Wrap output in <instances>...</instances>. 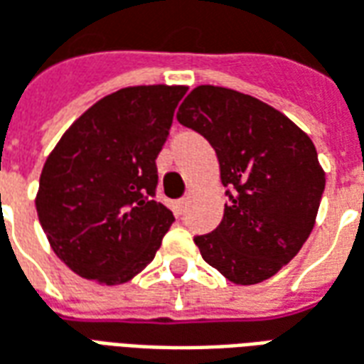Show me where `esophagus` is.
Wrapping results in <instances>:
<instances>
[{
  "label": "esophagus",
  "instance_id": "esophagus-1",
  "mask_svg": "<svg viewBox=\"0 0 364 364\" xmlns=\"http://www.w3.org/2000/svg\"><path fill=\"white\" fill-rule=\"evenodd\" d=\"M186 205H188V198H180V200H176V202L172 203V208H174V211H176L178 215H182V213H184Z\"/></svg>",
  "mask_w": 364,
  "mask_h": 364
}]
</instances>
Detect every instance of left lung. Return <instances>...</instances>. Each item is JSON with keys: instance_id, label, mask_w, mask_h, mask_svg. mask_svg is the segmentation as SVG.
<instances>
[{"instance_id": "8db88e82", "label": "left lung", "mask_w": 364, "mask_h": 364, "mask_svg": "<svg viewBox=\"0 0 364 364\" xmlns=\"http://www.w3.org/2000/svg\"><path fill=\"white\" fill-rule=\"evenodd\" d=\"M176 119L210 141L229 202L223 219L194 243L235 284L274 277L298 255L318 215L326 172L298 125L252 95L198 86Z\"/></svg>"}]
</instances>
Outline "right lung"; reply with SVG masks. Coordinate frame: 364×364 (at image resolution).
Masks as SVG:
<instances>
[{
	"label": "right lung",
	"instance_id": "1",
	"mask_svg": "<svg viewBox=\"0 0 364 364\" xmlns=\"http://www.w3.org/2000/svg\"><path fill=\"white\" fill-rule=\"evenodd\" d=\"M186 86H133L105 95L48 154L38 221L56 257L100 284H123L154 259L174 221L154 200L156 156Z\"/></svg>",
	"mask_w": 364,
	"mask_h": 364
}]
</instances>
